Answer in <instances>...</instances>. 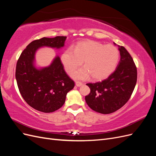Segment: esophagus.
Returning <instances> with one entry per match:
<instances>
[{"label": "esophagus", "mask_w": 156, "mask_h": 156, "mask_svg": "<svg viewBox=\"0 0 156 156\" xmlns=\"http://www.w3.org/2000/svg\"><path fill=\"white\" fill-rule=\"evenodd\" d=\"M75 85L77 87H81L83 85V83L81 82H79V81H76L75 82Z\"/></svg>", "instance_id": "esophagus-1"}]
</instances>
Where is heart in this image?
<instances>
[{"label": "heart", "instance_id": "1", "mask_svg": "<svg viewBox=\"0 0 156 156\" xmlns=\"http://www.w3.org/2000/svg\"><path fill=\"white\" fill-rule=\"evenodd\" d=\"M119 58V51L115 46L88 40L79 42L73 49H66L60 56V61L69 74L73 73L83 61L84 67L72 75L75 79H86L91 75L94 79L101 80L114 72Z\"/></svg>", "mask_w": 156, "mask_h": 156}]
</instances>
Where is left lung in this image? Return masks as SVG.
<instances>
[{
    "instance_id": "1",
    "label": "left lung",
    "mask_w": 156,
    "mask_h": 156,
    "mask_svg": "<svg viewBox=\"0 0 156 156\" xmlns=\"http://www.w3.org/2000/svg\"><path fill=\"white\" fill-rule=\"evenodd\" d=\"M119 47L120 60L115 72L101 82L87 84L90 88L85 96L87 105L101 114H110L123 107L136 85L137 72L134 61L124 47Z\"/></svg>"
}]
</instances>
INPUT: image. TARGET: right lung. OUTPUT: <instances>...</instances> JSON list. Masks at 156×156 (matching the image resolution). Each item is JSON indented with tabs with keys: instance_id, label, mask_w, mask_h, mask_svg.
<instances>
[{
	"instance_id": "right-lung-1",
	"label": "right lung",
	"mask_w": 156,
	"mask_h": 156,
	"mask_svg": "<svg viewBox=\"0 0 156 156\" xmlns=\"http://www.w3.org/2000/svg\"><path fill=\"white\" fill-rule=\"evenodd\" d=\"M66 40V36H56L34 40L17 60L16 78L19 90L27 104L37 111L52 112L58 110L65 103L67 93L75 86L58 56L48 67L37 69L34 65L35 53L40 48L60 49L64 47Z\"/></svg>"
}]
</instances>
